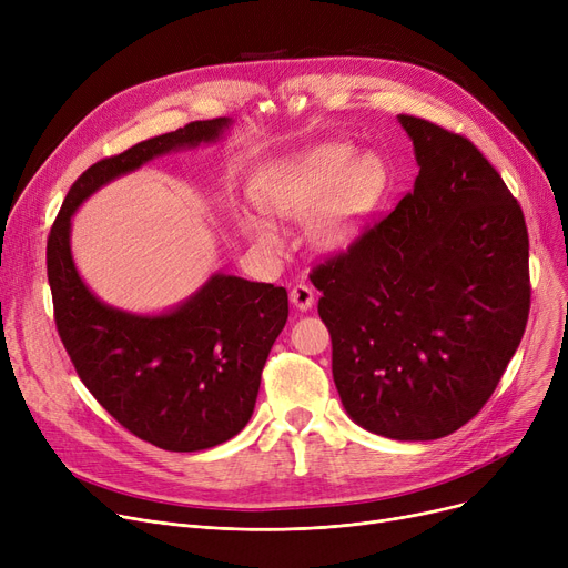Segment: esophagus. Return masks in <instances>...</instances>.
I'll return each instance as SVG.
<instances>
[{"label": "esophagus", "instance_id": "1", "mask_svg": "<svg viewBox=\"0 0 568 568\" xmlns=\"http://www.w3.org/2000/svg\"><path fill=\"white\" fill-rule=\"evenodd\" d=\"M290 302H292V306H294L296 311H302V313H304V311H311L313 304H315V292H313L308 285L300 283V285L292 287Z\"/></svg>", "mask_w": 568, "mask_h": 568}]
</instances>
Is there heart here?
<instances>
[{"instance_id": "b5f03b06", "label": "heart", "mask_w": 568, "mask_h": 568, "mask_svg": "<svg viewBox=\"0 0 568 568\" xmlns=\"http://www.w3.org/2000/svg\"><path fill=\"white\" fill-rule=\"evenodd\" d=\"M384 189L386 172L379 156L359 154L347 142H324L272 165L260 186V202L287 223H306L317 214L315 244L326 253H341L359 239ZM239 227L260 248H281L276 227L264 216L244 209Z\"/></svg>"}]
</instances>
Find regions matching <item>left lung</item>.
<instances>
[{
    "mask_svg": "<svg viewBox=\"0 0 568 568\" xmlns=\"http://www.w3.org/2000/svg\"><path fill=\"white\" fill-rule=\"evenodd\" d=\"M419 174L394 212L313 268L349 419L375 435H452L493 396L529 315L520 204L467 138L398 114Z\"/></svg>",
    "mask_w": 568,
    "mask_h": 568,
    "instance_id": "8db88e82",
    "label": "left lung"
}]
</instances>
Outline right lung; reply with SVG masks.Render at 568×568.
<instances>
[{"label":"right lung","instance_id":"right-lung-1","mask_svg":"<svg viewBox=\"0 0 568 568\" xmlns=\"http://www.w3.org/2000/svg\"><path fill=\"white\" fill-rule=\"evenodd\" d=\"M230 116L149 138L84 170L48 236L54 322L92 396L135 437L165 452L212 449L242 430L287 322V292L216 272L163 313L114 308L87 287L71 253V219L114 179L179 149L216 144Z\"/></svg>","mask_w":568,"mask_h":568}]
</instances>
